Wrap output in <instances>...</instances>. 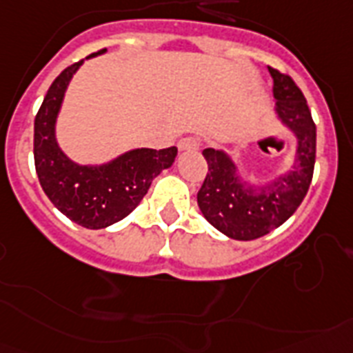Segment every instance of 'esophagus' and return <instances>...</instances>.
I'll return each instance as SVG.
<instances>
[{"mask_svg":"<svg viewBox=\"0 0 353 353\" xmlns=\"http://www.w3.org/2000/svg\"><path fill=\"white\" fill-rule=\"evenodd\" d=\"M200 148V142L196 139H191V137H185V139H180L179 150L180 151H196Z\"/></svg>","mask_w":353,"mask_h":353,"instance_id":"1","label":"esophagus"}]
</instances>
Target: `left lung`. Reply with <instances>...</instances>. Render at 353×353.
Masks as SVG:
<instances>
[{"label":"left lung","mask_w":353,"mask_h":353,"mask_svg":"<svg viewBox=\"0 0 353 353\" xmlns=\"http://www.w3.org/2000/svg\"><path fill=\"white\" fill-rule=\"evenodd\" d=\"M269 72L274 81L276 119L296 139L292 165L267 182H250L241 180L240 165L229 151H202L209 173L196 194L198 208L214 229L232 240H256L287 222L312 182L316 124L305 95L288 75L274 68Z\"/></svg>","instance_id":"1"}]
</instances>
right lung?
<instances>
[{"instance_id": "right-lung-1", "label": "right lung", "mask_w": 353, "mask_h": 353, "mask_svg": "<svg viewBox=\"0 0 353 353\" xmlns=\"http://www.w3.org/2000/svg\"><path fill=\"white\" fill-rule=\"evenodd\" d=\"M86 59L61 72L46 92L34 121V160L41 188L55 208L86 229H104L141 203L153 179L173 165L176 148H135L103 164H79L70 159L57 142V119L66 90Z\"/></svg>"}]
</instances>
